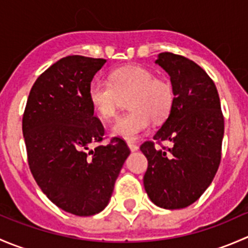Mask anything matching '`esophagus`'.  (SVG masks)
<instances>
[{
	"label": "esophagus",
	"instance_id": "esophagus-1",
	"mask_svg": "<svg viewBox=\"0 0 248 248\" xmlns=\"http://www.w3.org/2000/svg\"><path fill=\"white\" fill-rule=\"evenodd\" d=\"M128 146H129V149H131V151H137V150L139 149L138 145L134 144V142H131V141H128Z\"/></svg>",
	"mask_w": 248,
	"mask_h": 248
}]
</instances>
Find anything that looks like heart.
I'll return each instance as SVG.
<instances>
[{
  "label": "heart",
  "mask_w": 248,
  "mask_h": 248,
  "mask_svg": "<svg viewBox=\"0 0 248 248\" xmlns=\"http://www.w3.org/2000/svg\"><path fill=\"white\" fill-rule=\"evenodd\" d=\"M109 82L96 81L89 87V101L94 111L103 120L117 114L122 99L129 98L131 110L112 124L114 136L136 140L151 124L163 122L170 116L175 106V90L166 77L155 76L142 66H126L111 71Z\"/></svg>",
  "instance_id": "obj_1"
}]
</instances>
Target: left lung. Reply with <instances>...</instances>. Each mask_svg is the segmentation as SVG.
I'll list each match as a JSON object with an SVG mask.
<instances>
[{
	"label": "left lung",
	"mask_w": 248,
	"mask_h": 248,
	"mask_svg": "<svg viewBox=\"0 0 248 248\" xmlns=\"http://www.w3.org/2000/svg\"><path fill=\"white\" fill-rule=\"evenodd\" d=\"M156 63L170 76L175 106L154 136L156 142L147 140L140 146L147 158L144 187L157 206L182 209L199 199L216 175L224 117L216 85L196 62L161 52ZM163 141L170 142L171 146L163 147Z\"/></svg>",
	"instance_id": "8db88e82"
}]
</instances>
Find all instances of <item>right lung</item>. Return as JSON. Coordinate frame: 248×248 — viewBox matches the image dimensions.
<instances>
[{"instance_id": "right-lung-1", "label": "right lung", "mask_w": 248, "mask_h": 248, "mask_svg": "<svg viewBox=\"0 0 248 248\" xmlns=\"http://www.w3.org/2000/svg\"><path fill=\"white\" fill-rule=\"evenodd\" d=\"M107 60L72 55L37 78L22 116L30 170L56 206L92 216L108 205L131 154L114 137L102 145L104 127L94 116L89 87Z\"/></svg>"}]
</instances>
